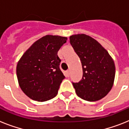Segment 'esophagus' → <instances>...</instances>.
Wrapping results in <instances>:
<instances>
[{"mask_svg": "<svg viewBox=\"0 0 129 129\" xmlns=\"http://www.w3.org/2000/svg\"><path fill=\"white\" fill-rule=\"evenodd\" d=\"M70 71L69 70H67L66 71V74H67V76L68 77V76H70Z\"/></svg>", "mask_w": 129, "mask_h": 129, "instance_id": "obj_1", "label": "esophagus"}]
</instances>
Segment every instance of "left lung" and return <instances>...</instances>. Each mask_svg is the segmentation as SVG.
I'll list each match as a JSON object with an SVG mask.
<instances>
[{
    "mask_svg": "<svg viewBox=\"0 0 129 129\" xmlns=\"http://www.w3.org/2000/svg\"><path fill=\"white\" fill-rule=\"evenodd\" d=\"M70 42L82 66V78L78 82H72L77 95L90 102L102 99L113 86L114 61L98 41L88 35H72Z\"/></svg>",
    "mask_w": 129,
    "mask_h": 129,
    "instance_id": "obj_1",
    "label": "left lung"
}]
</instances>
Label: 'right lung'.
<instances>
[{
  "mask_svg": "<svg viewBox=\"0 0 129 129\" xmlns=\"http://www.w3.org/2000/svg\"><path fill=\"white\" fill-rule=\"evenodd\" d=\"M67 37L46 35L35 41L17 63V76L23 92L32 100L44 102L58 92L65 76L57 51Z\"/></svg>",
  "mask_w": 129,
  "mask_h": 129,
  "instance_id": "obj_1",
  "label": "right lung"
}]
</instances>
